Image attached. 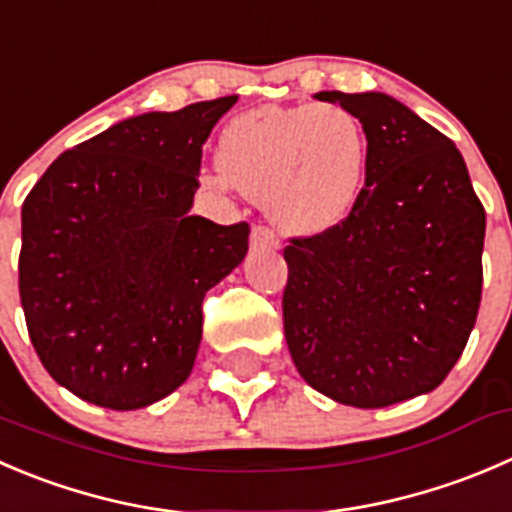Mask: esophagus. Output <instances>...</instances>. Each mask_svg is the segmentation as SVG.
Masks as SVG:
<instances>
[{
    "label": "esophagus",
    "mask_w": 512,
    "mask_h": 512,
    "mask_svg": "<svg viewBox=\"0 0 512 512\" xmlns=\"http://www.w3.org/2000/svg\"><path fill=\"white\" fill-rule=\"evenodd\" d=\"M250 247L252 250H277L280 247V240L275 237V232L265 225H255L252 227V235H250Z\"/></svg>",
    "instance_id": "esophagus-1"
}]
</instances>
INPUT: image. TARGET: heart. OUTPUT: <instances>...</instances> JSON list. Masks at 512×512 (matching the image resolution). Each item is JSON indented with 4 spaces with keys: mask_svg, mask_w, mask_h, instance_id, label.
I'll use <instances>...</instances> for the list:
<instances>
[{
    "mask_svg": "<svg viewBox=\"0 0 512 512\" xmlns=\"http://www.w3.org/2000/svg\"><path fill=\"white\" fill-rule=\"evenodd\" d=\"M367 162L370 140L347 107L267 104L227 122L217 145L222 175L210 182L262 197L280 230L312 237L355 210Z\"/></svg>",
    "mask_w": 512,
    "mask_h": 512,
    "instance_id": "b5f03b06",
    "label": "heart"
}]
</instances>
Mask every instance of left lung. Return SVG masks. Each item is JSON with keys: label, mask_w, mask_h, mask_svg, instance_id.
I'll return each mask as SVG.
<instances>
[{"label": "left lung", "mask_w": 512, "mask_h": 512, "mask_svg": "<svg viewBox=\"0 0 512 512\" xmlns=\"http://www.w3.org/2000/svg\"><path fill=\"white\" fill-rule=\"evenodd\" d=\"M370 140L365 190L337 227L285 247L282 322L307 385L352 408L430 393L468 345L485 210L458 147L382 92H317Z\"/></svg>", "instance_id": "8db88e82"}]
</instances>
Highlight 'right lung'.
<instances>
[{
  "instance_id": "right-lung-1",
  "label": "right lung",
  "mask_w": 512,
  "mask_h": 512,
  "mask_svg": "<svg viewBox=\"0 0 512 512\" xmlns=\"http://www.w3.org/2000/svg\"><path fill=\"white\" fill-rule=\"evenodd\" d=\"M220 97L112 124L49 165L22 205L19 297L39 360L87 403L137 410L190 377L202 300L250 225L190 215Z\"/></svg>"
}]
</instances>
